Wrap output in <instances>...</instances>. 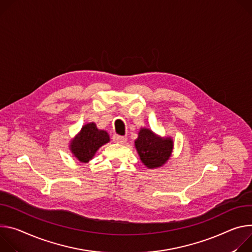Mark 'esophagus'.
Listing matches in <instances>:
<instances>
[{"mask_svg": "<svg viewBox=\"0 0 252 252\" xmlns=\"http://www.w3.org/2000/svg\"><path fill=\"white\" fill-rule=\"evenodd\" d=\"M112 140H113L115 143H119V144H124L127 141V137L125 136H120V135H113L112 137Z\"/></svg>", "mask_w": 252, "mask_h": 252, "instance_id": "1", "label": "esophagus"}]
</instances>
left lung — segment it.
Wrapping results in <instances>:
<instances>
[{"label": "left lung", "instance_id": "obj_1", "mask_svg": "<svg viewBox=\"0 0 252 252\" xmlns=\"http://www.w3.org/2000/svg\"><path fill=\"white\" fill-rule=\"evenodd\" d=\"M141 161L148 168H157L169 159L173 149L170 138L157 137L149 129H141L135 141Z\"/></svg>", "mask_w": 252, "mask_h": 252}]
</instances>
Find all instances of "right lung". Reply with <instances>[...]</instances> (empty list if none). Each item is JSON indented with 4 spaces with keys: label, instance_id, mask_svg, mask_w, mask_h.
I'll return each instance as SVG.
<instances>
[{
    "label": "right lung",
    "instance_id": "right-lung-1",
    "mask_svg": "<svg viewBox=\"0 0 252 252\" xmlns=\"http://www.w3.org/2000/svg\"><path fill=\"white\" fill-rule=\"evenodd\" d=\"M109 135L104 130H99L95 123L83 126L81 132L71 143V151L81 162H88L96 151L109 142Z\"/></svg>",
    "mask_w": 252,
    "mask_h": 252
}]
</instances>
